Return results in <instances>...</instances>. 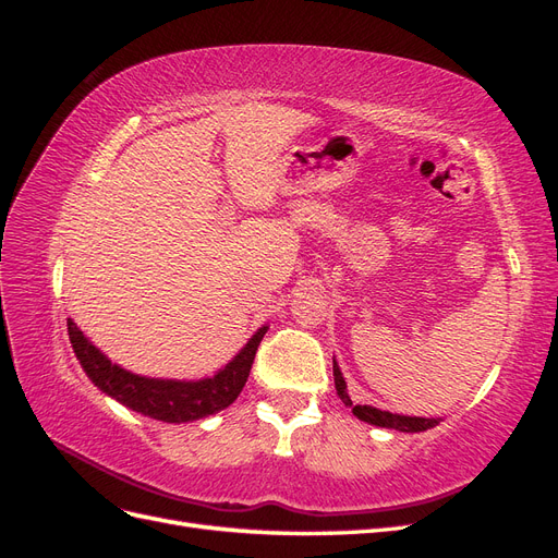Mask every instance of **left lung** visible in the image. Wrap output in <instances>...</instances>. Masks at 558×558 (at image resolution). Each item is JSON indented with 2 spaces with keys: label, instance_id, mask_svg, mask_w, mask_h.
Segmentation results:
<instances>
[{
  "label": "left lung",
  "instance_id": "1",
  "mask_svg": "<svg viewBox=\"0 0 558 558\" xmlns=\"http://www.w3.org/2000/svg\"><path fill=\"white\" fill-rule=\"evenodd\" d=\"M332 377H335V388H337V396L351 408L353 416H359L365 424H373V426H381V428H393L400 433H421V430H428L435 428L440 424V418H424V416H402V414H391V412H384L373 408V404H353L349 393H347V381L342 377V369L337 365V361H332Z\"/></svg>",
  "mask_w": 558,
  "mask_h": 558
}]
</instances>
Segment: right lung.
Wrapping results in <instances>:
<instances>
[{
	"label": "right lung",
	"instance_id": "right-lung-1",
	"mask_svg": "<svg viewBox=\"0 0 558 558\" xmlns=\"http://www.w3.org/2000/svg\"><path fill=\"white\" fill-rule=\"evenodd\" d=\"M66 332H70V342L81 367L86 369V375L99 391L144 416L167 421V424H185V421H197L221 412L238 400L248 379L253 359H256V351L263 335L267 332V326L253 335L244 349L223 369H218L214 377L197 381L154 379L128 373L121 365L111 363L76 328L72 318H66Z\"/></svg>",
	"mask_w": 558,
	"mask_h": 558
}]
</instances>
